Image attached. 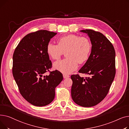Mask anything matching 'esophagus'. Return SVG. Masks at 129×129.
Segmentation results:
<instances>
[{"label": "esophagus", "instance_id": "34e87169", "mask_svg": "<svg viewBox=\"0 0 129 129\" xmlns=\"http://www.w3.org/2000/svg\"><path fill=\"white\" fill-rule=\"evenodd\" d=\"M63 77L64 78H67L70 77V76L69 75H67V74H63Z\"/></svg>", "mask_w": 129, "mask_h": 129}]
</instances>
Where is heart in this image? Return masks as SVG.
Listing matches in <instances>:
<instances>
[{
	"instance_id": "b5f03b06",
	"label": "heart",
	"mask_w": 129,
	"mask_h": 129,
	"mask_svg": "<svg viewBox=\"0 0 129 129\" xmlns=\"http://www.w3.org/2000/svg\"><path fill=\"white\" fill-rule=\"evenodd\" d=\"M91 47V43L87 38L70 35L58 38L57 45L49 43L46 52L54 60L59 59L65 52L67 58L54 63L53 67L64 74H70L77 70L78 63L83 64L88 59Z\"/></svg>"
}]
</instances>
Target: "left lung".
I'll return each instance as SVG.
<instances>
[{"label": "left lung", "mask_w": 129, "mask_h": 129, "mask_svg": "<svg viewBox=\"0 0 129 129\" xmlns=\"http://www.w3.org/2000/svg\"><path fill=\"white\" fill-rule=\"evenodd\" d=\"M80 32L89 36L92 47L88 59L78 72L89 77L71 76V96L78 105L90 107L100 103L109 92L116 74V52L110 41L101 33L90 29Z\"/></svg>", "instance_id": "1"}]
</instances>
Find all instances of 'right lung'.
Listing matches in <instances>:
<instances>
[{"mask_svg":"<svg viewBox=\"0 0 129 129\" xmlns=\"http://www.w3.org/2000/svg\"><path fill=\"white\" fill-rule=\"evenodd\" d=\"M56 34L44 30L28 34L13 54V76L22 96L34 106H45L52 103L55 88L63 79L57 70L45 75L52 65L46 46Z\"/></svg>","mask_w":129,"mask_h":129,"instance_id":"right-lung-1","label":"right lung"}]
</instances>
